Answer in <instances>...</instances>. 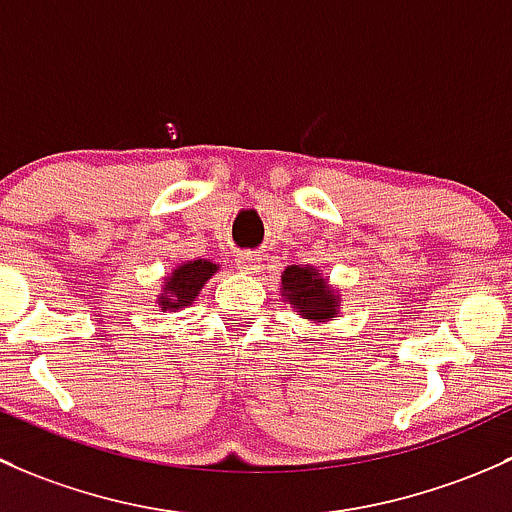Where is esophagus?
Returning <instances> with one entry per match:
<instances>
[{"instance_id": "esophagus-1", "label": "esophagus", "mask_w": 512, "mask_h": 512, "mask_svg": "<svg viewBox=\"0 0 512 512\" xmlns=\"http://www.w3.org/2000/svg\"><path fill=\"white\" fill-rule=\"evenodd\" d=\"M236 268L244 273H256L258 268H261V258L258 254H251V251H246V254H239L236 256Z\"/></svg>"}]
</instances>
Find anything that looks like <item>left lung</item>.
<instances>
[{
  "instance_id": "8db88e82",
  "label": "left lung",
  "mask_w": 512,
  "mask_h": 512,
  "mask_svg": "<svg viewBox=\"0 0 512 512\" xmlns=\"http://www.w3.org/2000/svg\"><path fill=\"white\" fill-rule=\"evenodd\" d=\"M281 295H286L288 305L305 320L328 323L340 318V295L313 266H288L281 276Z\"/></svg>"
}]
</instances>
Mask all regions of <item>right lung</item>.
Wrapping results in <instances>:
<instances>
[{
    "instance_id": "obj_1",
    "label": "right lung",
    "mask_w": 512,
    "mask_h": 512,
    "mask_svg": "<svg viewBox=\"0 0 512 512\" xmlns=\"http://www.w3.org/2000/svg\"><path fill=\"white\" fill-rule=\"evenodd\" d=\"M219 271V263L207 261V258H194V261L182 263L177 266L170 276L165 278V286H162L160 298H157V305L165 310H179L184 305L192 303L197 298L199 291L204 288V283Z\"/></svg>"
}]
</instances>
